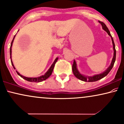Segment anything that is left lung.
Segmentation results:
<instances>
[{"label": "left lung", "mask_w": 124, "mask_h": 124, "mask_svg": "<svg viewBox=\"0 0 124 124\" xmlns=\"http://www.w3.org/2000/svg\"><path fill=\"white\" fill-rule=\"evenodd\" d=\"M100 24H101L103 30H104L105 31L107 32L108 35H109L110 37H111V39H112V43H113V51H114V54H113V59L112 60V62H111L110 65L109 66V67H108V69H106L105 71L103 72L101 74H96V75H94L93 76H85V75H83L81 74L80 72L79 71V70H78L77 68V65L76 62V61L74 60V62L73 64V66H72V70H73V72L74 75L78 79H80L81 81H85V82H95V81H98L100 79H102L105 77L107 76L108 74V73L110 71V70H112V69L113 67V65L114 64V62H115L116 61V48H115V45H114V42L113 40V39L111 35L110 31H109V29H108V27H106V26L105 24L104 23L102 22L101 21H98Z\"/></svg>", "instance_id": "left-lung-1"}]
</instances>
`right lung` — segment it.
Returning <instances> with one entry per match:
<instances>
[{
	"instance_id": "right-lung-1",
	"label": "right lung",
	"mask_w": 124,
	"mask_h": 124,
	"mask_svg": "<svg viewBox=\"0 0 124 124\" xmlns=\"http://www.w3.org/2000/svg\"><path fill=\"white\" fill-rule=\"evenodd\" d=\"M15 36L14 37V38L13 39H12V42H11V46H10V58H11V64L12 65V66H13L14 69H15V67H14V65L13 64V62H12V43H13V42H14V38H15ZM58 58H56L55 59L54 62H53L52 65L50 67L49 69H48V70L47 71L45 74L44 75H42V76H40V77H24L22 76V75H21L19 73V72L16 70V72L17 73V74L19 75V76L21 77L22 78H23V79H24L25 80L27 81H29V82H42V81H45L46 80V79H47V78L49 77L50 76H51V74H52V72L53 71V70H54V66H55V64L56 62H57V61H58Z\"/></svg>"
}]
</instances>
